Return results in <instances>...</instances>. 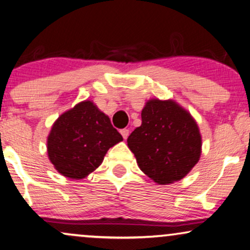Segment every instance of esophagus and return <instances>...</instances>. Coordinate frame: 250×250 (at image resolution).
<instances>
[{"label": "esophagus", "mask_w": 250, "mask_h": 250, "mask_svg": "<svg viewBox=\"0 0 250 250\" xmlns=\"http://www.w3.org/2000/svg\"><path fill=\"white\" fill-rule=\"evenodd\" d=\"M120 132H121V135H122L123 138H125V139L128 138V136H129V130H128V129H121V130H120Z\"/></svg>", "instance_id": "obj_1"}]
</instances>
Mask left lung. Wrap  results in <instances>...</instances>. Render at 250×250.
<instances>
[{
	"label": "left lung",
	"mask_w": 250,
	"mask_h": 250,
	"mask_svg": "<svg viewBox=\"0 0 250 250\" xmlns=\"http://www.w3.org/2000/svg\"><path fill=\"white\" fill-rule=\"evenodd\" d=\"M127 143L141 170L161 185L184 178L201 155L197 122L170 99L146 103L141 127L131 132Z\"/></svg>",
	"instance_id": "left-lung-1"
}]
</instances>
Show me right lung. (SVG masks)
I'll return each instance as SVG.
<instances>
[{
  "mask_svg": "<svg viewBox=\"0 0 250 250\" xmlns=\"http://www.w3.org/2000/svg\"><path fill=\"white\" fill-rule=\"evenodd\" d=\"M123 141L111 120L91 101L76 104L52 125L46 148L59 174L82 179L102 165L109 148Z\"/></svg>",
  "mask_w": 250,
  "mask_h": 250,
  "instance_id": "1",
  "label": "right lung"
}]
</instances>
